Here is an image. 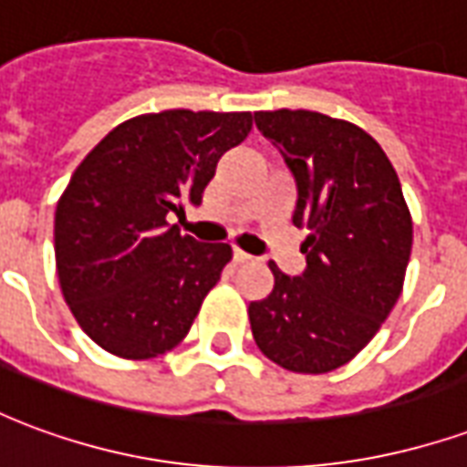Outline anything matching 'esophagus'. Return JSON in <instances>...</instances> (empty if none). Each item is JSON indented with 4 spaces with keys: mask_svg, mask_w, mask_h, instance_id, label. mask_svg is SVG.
Returning <instances> with one entry per match:
<instances>
[{
    "mask_svg": "<svg viewBox=\"0 0 467 467\" xmlns=\"http://www.w3.org/2000/svg\"><path fill=\"white\" fill-rule=\"evenodd\" d=\"M233 260L237 265H244V263H250V260H253V254H247V253H243V250H237V247H234Z\"/></svg>",
    "mask_w": 467,
    "mask_h": 467,
    "instance_id": "esophagus-1",
    "label": "esophagus"
}]
</instances>
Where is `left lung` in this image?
<instances>
[{"instance_id":"obj_1","label":"left lung","mask_w":467,"mask_h":467,"mask_svg":"<svg viewBox=\"0 0 467 467\" xmlns=\"http://www.w3.org/2000/svg\"><path fill=\"white\" fill-rule=\"evenodd\" d=\"M280 150L307 227L303 275L270 263L273 293L250 303L257 348L285 370L330 372L350 362L398 303L412 223L388 154L360 127L307 109L254 112Z\"/></svg>"}]
</instances>
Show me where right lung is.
<instances>
[{
  "label": "right lung",
  "instance_id": "add662e5",
  "mask_svg": "<svg viewBox=\"0 0 467 467\" xmlns=\"http://www.w3.org/2000/svg\"><path fill=\"white\" fill-rule=\"evenodd\" d=\"M250 112L164 109L127 119L87 154L55 213L57 275L99 348L147 360L190 333L233 250L180 234L167 214L200 204Z\"/></svg>",
  "mask_w": 467,
  "mask_h": 467
}]
</instances>
